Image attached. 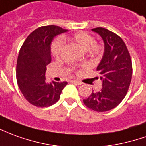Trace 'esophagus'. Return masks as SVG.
Returning a JSON list of instances; mask_svg holds the SVG:
<instances>
[{
	"label": "esophagus",
	"mask_w": 146,
	"mask_h": 146,
	"mask_svg": "<svg viewBox=\"0 0 146 146\" xmlns=\"http://www.w3.org/2000/svg\"><path fill=\"white\" fill-rule=\"evenodd\" d=\"M70 82H71V83L76 84H79V85H80V84H82V82L78 80H70Z\"/></svg>",
	"instance_id": "esophagus-1"
}]
</instances>
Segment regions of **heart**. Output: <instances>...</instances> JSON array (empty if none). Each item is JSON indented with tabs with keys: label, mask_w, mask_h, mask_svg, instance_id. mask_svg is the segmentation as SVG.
Here are the masks:
<instances>
[{
	"label": "heart",
	"mask_w": 146,
	"mask_h": 146,
	"mask_svg": "<svg viewBox=\"0 0 146 146\" xmlns=\"http://www.w3.org/2000/svg\"><path fill=\"white\" fill-rule=\"evenodd\" d=\"M68 38L71 42H73L78 45L81 49L85 50V52L88 55L92 57H99L104 52L103 46L100 43L95 42L94 38L84 31L77 32ZM64 39H65L64 38H62V39L58 38L52 43L51 54L55 58H58L62 53Z\"/></svg>",
	"instance_id": "heart-1"
}]
</instances>
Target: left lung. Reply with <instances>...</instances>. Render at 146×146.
Wrapping results in <instances>:
<instances>
[{
  "label": "left lung",
  "mask_w": 146,
  "mask_h": 146,
  "mask_svg": "<svg viewBox=\"0 0 146 146\" xmlns=\"http://www.w3.org/2000/svg\"><path fill=\"white\" fill-rule=\"evenodd\" d=\"M92 30L104 42V54L96 68L103 87L99 92H92L83 102L94 111H108L117 107L126 96L132 77V62L125 42L118 35L104 27Z\"/></svg>",
  "instance_id": "left-lung-1"
}]
</instances>
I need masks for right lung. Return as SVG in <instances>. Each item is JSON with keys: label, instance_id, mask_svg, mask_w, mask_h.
<instances>
[{"label": "right lung", "instance_id": "add662e5", "mask_svg": "<svg viewBox=\"0 0 146 146\" xmlns=\"http://www.w3.org/2000/svg\"><path fill=\"white\" fill-rule=\"evenodd\" d=\"M67 30L55 25L42 26L31 33L22 45L16 63V80L24 98L38 108L49 107L58 101L62 82H47L45 73L51 62L50 43L57 35Z\"/></svg>", "mask_w": 146, "mask_h": 146}]
</instances>
